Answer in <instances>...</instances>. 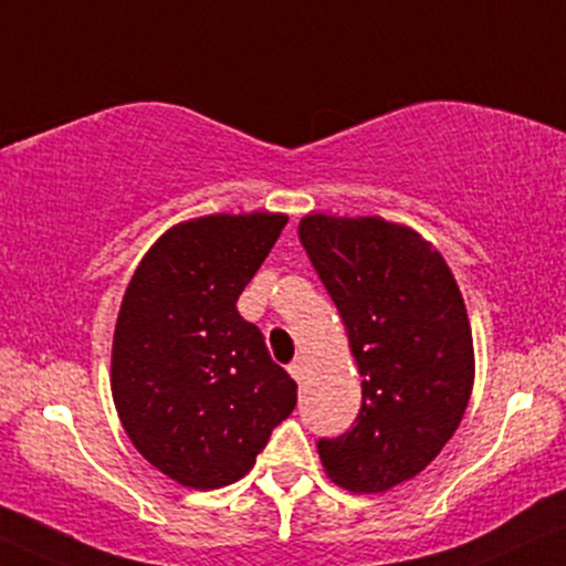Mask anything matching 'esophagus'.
Masks as SVG:
<instances>
[{
	"instance_id": "1",
	"label": "esophagus",
	"mask_w": 566,
	"mask_h": 566,
	"mask_svg": "<svg viewBox=\"0 0 566 566\" xmlns=\"http://www.w3.org/2000/svg\"><path fill=\"white\" fill-rule=\"evenodd\" d=\"M305 370H307V366H305L303 357H297V360H292V363H290V374H292V378H295L297 384L303 381V378H305Z\"/></svg>"
}]
</instances>
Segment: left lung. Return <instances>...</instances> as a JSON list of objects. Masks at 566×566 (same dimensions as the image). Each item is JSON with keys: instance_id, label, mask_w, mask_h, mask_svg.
Instances as JSON below:
<instances>
[{"instance_id": "left-lung-1", "label": "left lung", "mask_w": 566, "mask_h": 566, "mask_svg": "<svg viewBox=\"0 0 566 566\" xmlns=\"http://www.w3.org/2000/svg\"><path fill=\"white\" fill-rule=\"evenodd\" d=\"M300 242L347 326L363 405L318 439L328 478L381 493L410 481L460 426L473 391V336L452 271L418 232L378 217L311 213Z\"/></svg>"}]
</instances>
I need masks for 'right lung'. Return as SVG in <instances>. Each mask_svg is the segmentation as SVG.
<instances>
[{
    "mask_svg": "<svg viewBox=\"0 0 566 566\" xmlns=\"http://www.w3.org/2000/svg\"><path fill=\"white\" fill-rule=\"evenodd\" d=\"M282 213H217L171 227L127 284L112 395L135 449L188 489L240 481L297 405L238 297L282 234Z\"/></svg>",
    "mask_w": 566,
    "mask_h": 566,
    "instance_id": "obj_1",
    "label": "right lung"
}]
</instances>
